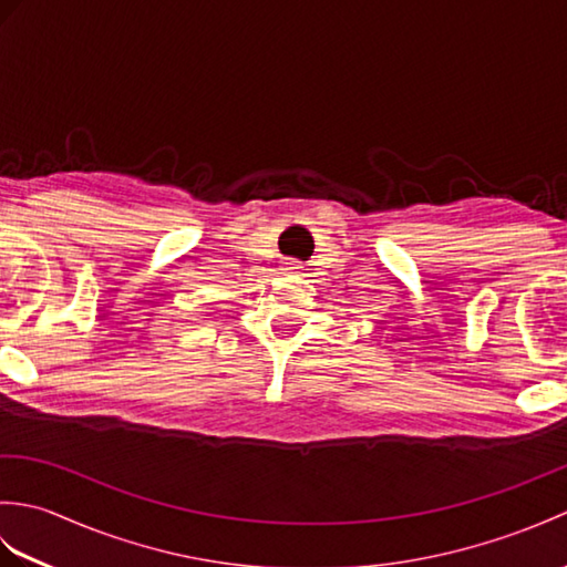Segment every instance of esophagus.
Returning a JSON list of instances; mask_svg holds the SVG:
<instances>
[{
  "mask_svg": "<svg viewBox=\"0 0 567 567\" xmlns=\"http://www.w3.org/2000/svg\"><path fill=\"white\" fill-rule=\"evenodd\" d=\"M282 270H285V272H295V275H297L299 270H302V262H297V260H287Z\"/></svg>",
  "mask_w": 567,
  "mask_h": 567,
  "instance_id": "obj_1",
  "label": "esophagus"
}]
</instances>
